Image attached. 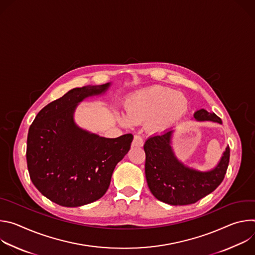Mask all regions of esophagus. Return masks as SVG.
Listing matches in <instances>:
<instances>
[{
    "label": "esophagus",
    "instance_id": "obj_1",
    "mask_svg": "<svg viewBox=\"0 0 255 255\" xmlns=\"http://www.w3.org/2000/svg\"><path fill=\"white\" fill-rule=\"evenodd\" d=\"M132 146H136V147L143 146V139H142L141 136L134 135V139H133V142H132Z\"/></svg>",
    "mask_w": 255,
    "mask_h": 255
}]
</instances>
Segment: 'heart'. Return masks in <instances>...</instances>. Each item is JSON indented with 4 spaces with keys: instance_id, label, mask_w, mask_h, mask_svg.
Listing matches in <instances>:
<instances>
[{
    "instance_id": "b5f03b06",
    "label": "heart",
    "mask_w": 255,
    "mask_h": 255,
    "mask_svg": "<svg viewBox=\"0 0 255 255\" xmlns=\"http://www.w3.org/2000/svg\"><path fill=\"white\" fill-rule=\"evenodd\" d=\"M189 110V100L176 91L154 86L137 91L125 101V115H118L119 121L126 125L147 122V128L160 133L183 118Z\"/></svg>"
}]
</instances>
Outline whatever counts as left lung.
<instances>
[{"mask_svg": "<svg viewBox=\"0 0 255 255\" xmlns=\"http://www.w3.org/2000/svg\"><path fill=\"white\" fill-rule=\"evenodd\" d=\"M194 119L222 124L215 113L205 109L196 111ZM174 130H166L145 141V176L150 192L157 200L173 206H184L198 202L222 183L229 163L230 148L226 147L214 168L202 171L186 165L175 156L171 146Z\"/></svg>", "mask_w": 255, "mask_h": 255, "instance_id": "obj_1", "label": "left lung"}]
</instances>
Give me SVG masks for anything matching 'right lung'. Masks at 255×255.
<instances>
[{
  "label": "right lung",
  "mask_w": 255,
  "mask_h": 255,
  "mask_svg": "<svg viewBox=\"0 0 255 255\" xmlns=\"http://www.w3.org/2000/svg\"><path fill=\"white\" fill-rule=\"evenodd\" d=\"M111 83L68 91L45 106L31 124L27 165L33 185L63 207H80L102 198L113 171L128 153L132 134L106 138L81 128L75 112L85 99L104 95Z\"/></svg>",
  "instance_id": "obj_1"
}]
</instances>
